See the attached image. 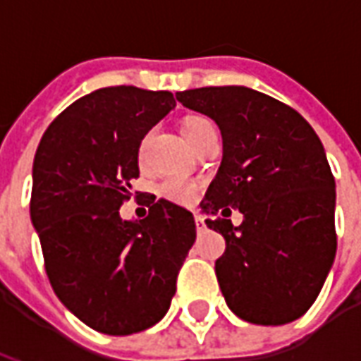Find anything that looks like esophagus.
Listing matches in <instances>:
<instances>
[{"label":"esophagus","mask_w":361,"mask_h":361,"mask_svg":"<svg viewBox=\"0 0 361 361\" xmlns=\"http://www.w3.org/2000/svg\"><path fill=\"white\" fill-rule=\"evenodd\" d=\"M195 226H197V230H204V219H203V216H195Z\"/></svg>","instance_id":"esophagus-1"}]
</instances>
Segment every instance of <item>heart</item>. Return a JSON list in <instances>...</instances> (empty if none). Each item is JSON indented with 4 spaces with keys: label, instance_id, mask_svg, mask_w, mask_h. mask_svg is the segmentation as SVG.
<instances>
[{
    "label": "heart",
    "instance_id": "heart-1",
    "mask_svg": "<svg viewBox=\"0 0 361 361\" xmlns=\"http://www.w3.org/2000/svg\"><path fill=\"white\" fill-rule=\"evenodd\" d=\"M209 126H212V121L209 118H203V116H191V118L183 119V123H181V133L188 139L189 145L193 147ZM142 149H145V145L141 147V157ZM158 195L162 197V199H166V201H170V203H193V199H195L197 195V185L188 180H181V178H168V180L158 183Z\"/></svg>",
    "mask_w": 361,
    "mask_h": 361
}]
</instances>
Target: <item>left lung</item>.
<instances>
[{
  "label": "left lung",
  "instance_id": "8db88e82",
  "mask_svg": "<svg viewBox=\"0 0 361 361\" xmlns=\"http://www.w3.org/2000/svg\"><path fill=\"white\" fill-rule=\"evenodd\" d=\"M216 121L222 162L204 193V224L226 240L214 263L228 307L255 325H286L317 300L336 255L334 178L325 149L286 104L247 87L176 92ZM232 208L244 214L234 227Z\"/></svg>",
  "mask_w": 361,
  "mask_h": 361
}]
</instances>
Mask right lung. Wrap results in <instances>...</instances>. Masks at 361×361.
I'll return each mask as SVG.
<instances>
[{"label": "right lung", "instance_id": "1", "mask_svg": "<svg viewBox=\"0 0 361 361\" xmlns=\"http://www.w3.org/2000/svg\"><path fill=\"white\" fill-rule=\"evenodd\" d=\"M173 106L168 90L98 89L61 111L36 149L30 219L46 274L98 333L157 325L195 242L193 214L166 199H152L147 219L119 216L139 178L141 141Z\"/></svg>", "mask_w": 361, "mask_h": 361}]
</instances>
